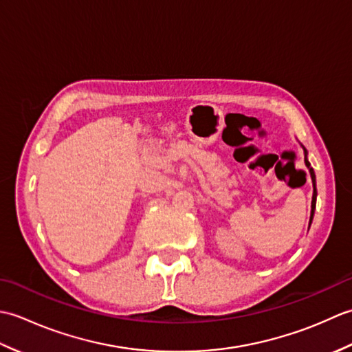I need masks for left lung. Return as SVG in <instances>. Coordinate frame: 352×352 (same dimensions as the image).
Masks as SVG:
<instances>
[{
	"instance_id": "1",
	"label": "left lung",
	"mask_w": 352,
	"mask_h": 352,
	"mask_svg": "<svg viewBox=\"0 0 352 352\" xmlns=\"http://www.w3.org/2000/svg\"><path fill=\"white\" fill-rule=\"evenodd\" d=\"M302 146V145H301ZM304 149V163L305 166L309 168V172H310V177H311V183H313V197H311V212H310V221H309V228L311 226V221H313V216H315V208H316V197H318V192H316V175H315V170H313V168L310 166V162L307 159V149Z\"/></svg>"
}]
</instances>
